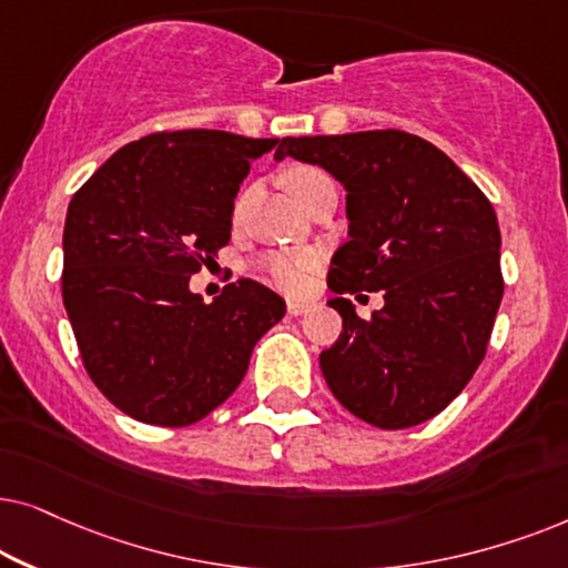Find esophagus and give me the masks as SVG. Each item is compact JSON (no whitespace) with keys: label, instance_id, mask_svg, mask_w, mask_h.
<instances>
[{"label":"esophagus","instance_id":"34e87169","mask_svg":"<svg viewBox=\"0 0 568 568\" xmlns=\"http://www.w3.org/2000/svg\"><path fill=\"white\" fill-rule=\"evenodd\" d=\"M308 308H312V304H308V301H288V314L291 316H304Z\"/></svg>","mask_w":568,"mask_h":568}]
</instances>
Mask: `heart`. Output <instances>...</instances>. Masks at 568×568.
<instances>
[{"instance_id": "obj_1", "label": "heart", "mask_w": 568, "mask_h": 568, "mask_svg": "<svg viewBox=\"0 0 568 568\" xmlns=\"http://www.w3.org/2000/svg\"><path fill=\"white\" fill-rule=\"evenodd\" d=\"M324 173L320 169H308V165H298V169L288 171V186L293 196H298L308 184H314L316 179H322ZM246 194L241 196L236 213H241L244 207ZM316 267V254L312 252H296V254H270L262 260V272L264 277L270 280L272 285H277L280 291L285 293H301L306 288L308 275H312Z\"/></svg>"}]
</instances>
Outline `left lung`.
<instances>
[{"label": "left lung", "mask_w": 568, "mask_h": 568, "mask_svg": "<svg viewBox=\"0 0 568 568\" xmlns=\"http://www.w3.org/2000/svg\"><path fill=\"white\" fill-rule=\"evenodd\" d=\"M283 158L347 192L327 280L343 332L320 355L332 395L379 428L434 418L478 372L504 296L494 205L447 153L399 130L283 138ZM361 290L385 296L368 321L342 296Z\"/></svg>", "instance_id": "8db88e82"}]
</instances>
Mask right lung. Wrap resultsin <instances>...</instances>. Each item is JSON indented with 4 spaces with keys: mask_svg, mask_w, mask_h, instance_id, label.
I'll return each mask as SVG.
<instances>
[{
    "mask_svg": "<svg viewBox=\"0 0 568 568\" xmlns=\"http://www.w3.org/2000/svg\"><path fill=\"white\" fill-rule=\"evenodd\" d=\"M277 140L221 130L148 134L116 150L72 196L62 296L95 387L134 420L189 426L239 387L285 301L256 280L213 304L189 277L231 241L248 165Z\"/></svg>",
    "mask_w": 568,
    "mask_h": 568,
    "instance_id": "add662e5",
    "label": "right lung"
}]
</instances>
